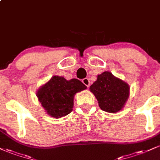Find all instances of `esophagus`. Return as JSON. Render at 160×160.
I'll list each match as a JSON object with an SVG mask.
<instances>
[{"label": "esophagus", "mask_w": 160, "mask_h": 160, "mask_svg": "<svg viewBox=\"0 0 160 160\" xmlns=\"http://www.w3.org/2000/svg\"><path fill=\"white\" fill-rule=\"evenodd\" d=\"M82 82L86 86H87L88 88L89 87V85H90V81L88 78H84L82 80Z\"/></svg>", "instance_id": "esophagus-1"}]
</instances>
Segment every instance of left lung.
I'll return each instance as SVG.
<instances>
[{
	"label": "left lung",
	"mask_w": 160,
	"mask_h": 160,
	"mask_svg": "<svg viewBox=\"0 0 160 160\" xmlns=\"http://www.w3.org/2000/svg\"><path fill=\"white\" fill-rule=\"evenodd\" d=\"M99 107L104 111L116 113L123 108L129 95V86L109 71L98 75L97 80L90 86Z\"/></svg>",
	"instance_id": "obj_1"
}]
</instances>
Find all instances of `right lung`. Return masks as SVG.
Segmentation results:
<instances>
[{"label":"right lung","mask_w":160,"mask_h":160,"mask_svg":"<svg viewBox=\"0 0 160 160\" xmlns=\"http://www.w3.org/2000/svg\"><path fill=\"white\" fill-rule=\"evenodd\" d=\"M86 89L78 79L66 80L62 77L54 76L40 88L37 95L48 114L60 118L72 111L74 95Z\"/></svg>","instance_id":"1"}]
</instances>
